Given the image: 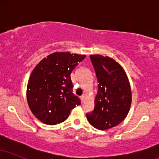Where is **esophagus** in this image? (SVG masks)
Wrapping results in <instances>:
<instances>
[{"label":"esophagus","instance_id":"34e87169","mask_svg":"<svg viewBox=\"0 0 159 159\" xmlns=\"http://www.w3.org/2000/svg\"><path fill=\"white\" fill-rule=\"evenodd\" d=\"M85 98H86V95L85 94H83L81 96V101H82V102H84L85 101Z\"/></svg>","mask_w":159,"mask_h":159}]
</instances>
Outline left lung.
<instances>
[{
	"label": "left lung",
	"instance_id": "8db88e82",
	"mask_svg": "<svg viewBox=\"0 0 159 159\" xmlns=\"http://www.w3.org/2000/svg\"><path fill=\"white\" fill-rule=\"evenodd\" d=\"M98 84L94 110L87 114L90 125L106 130L123 121L132 104V90L124 69L109 57L91 54Z\"/></svg>",
	"mask_w": 159,
	"mask_h": 159
}]
</instances>
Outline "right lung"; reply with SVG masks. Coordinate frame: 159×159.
I'll return each mask as SVG.
<instances>
[{"instance_id":"right-lung-1","label":"right lung","mask_w":159,"mask_h":159,"mask_svg":"<svg viewBox=\"0 0 159 159\" xmlns=\"http://www.w3.org/2000/svg\"><path fill=\"white\" fill-rule=\"evenodd\" d=\"M85 54L54 52L36 66L27 86V100L33 114L42 123L65 121L81 101L72 93L70 75Z\"/></svg>"}]
</instances>
